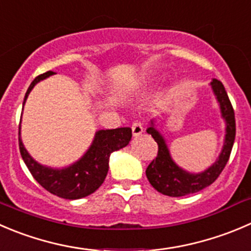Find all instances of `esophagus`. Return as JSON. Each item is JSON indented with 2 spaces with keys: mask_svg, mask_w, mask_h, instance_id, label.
Masks as SVG:
<instances>
[{
  "mask_svg": "<svg viewBox=\"0 0 251 251\" xmlns=\"http://www.w3.org/2000/svg\"><path fill=\"white\" fill-rule=\"evenodd\" d=\"M131 130H132L133 136H140L143 132V126L141 121H135V123L131 125Z\"/></svg>",
  "mask_w": 251,
  "mask_h": 251,
  "instance_id": "1",
  "label": "esophagus"
}]
</instances>
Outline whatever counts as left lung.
Masks as SVG:
<instances>
[{"label": "left lung", "instance_id": "8db88e82", "mask_svg": "<svg viewBox=\"0 0 251 251\" xmlns=\"http://www.w3.org/2000/svg\"><path fill=\"white\" fill-rule=\"evenodd\" d=\"M211 87H212L213 93L216 94L218 103H220L222 116L226 119L227 133H226V142L220 158L207 170L200 173V174H191V173L182 170L173 162L167 145H165L162 135L154 128L153 121L151 123L152 124L151 127L147 128V132L152 135V137L157 142L158 153L155 159H153L146 169V175H147V179L151 185L163 195L179 198V196L190 195V194L201 191L216 181V179L220 176L229 159L235 138L234 109H233L222 82L218 79H213L211 82Z\"/></svg>", "mask_w": 251, "mask_h": 251}]
</instances>
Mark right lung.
<instances>
[{"label": "right lung", "mask_w": 251, "mask_h": 251, "mask_svg": "<svg viewBox=\"0 0 251 251\" xmlns=\"http://www.w3.org/2000/svg\"><path fill=\"white\" fill-rule=\"evenodd\" d=\"M51 75H53L52 71L39 75L29 86L24 97V101L26 100L28 94L30 93L33 87L39 81ZM18 133L21 155L34 179L49 193L58 198L67 199V200L86 198L98 190L108 174L110 154L114 151L127 146L132 136V131L130 127L98 131L91 148L78 162L64 169H52V168L40 165L29 155L22 143L21 131Z\"/></svg>", "instance_id": "obj_1"}]
</instances>
